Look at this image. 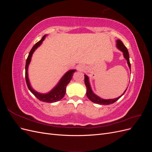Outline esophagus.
<instances>
[{
	"label": "esophagus",
	"instance_id": "esophagus-1",
	"mask_svg": "<svg viewBox=\"0 0 152 152\" xmlns=\"http://www.w3.org/2000/svg\"><path fill=\"white\" fill-rule=\"evenodd\" d=\"M86 69L85 66L84 65H79V66H78V70H80V71H84Z\"/></svg>",
	"mask_w": 152,
	"mask_h": 152
}]
</instances>
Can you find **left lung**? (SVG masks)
Returning <instances> with one entry per match:
<instances>
[{"instance_id": "obj_1", "label": "left lung", "mask_w": 152, "mask_h": 152, "mask_svg": "<svg viewBox=\"0 0 152 152\" xmlns=\"http://www.w3.org/2000/svg\"><path fill=\"white\" fill-rule=\"evenodd\" d=\"M117 48L120 49L121 51L123 52L124 54V58H125L127 61V63H128V65L129 66L130 69H131V63H130V61H129V52L127 50V49L126 48V47L125 45H124L123 42L121 40H117ZM84 82H85V84L86 86V88H87V98H88L92 102H93L94 103H97V104H104V105H107V104H112L113 103H115L117 101L119 98H120L121 96L126 93V90L124 91V93L122 94V95H121V96H119V97L117 98H115V99H103L102 98H99V96H96V94H94L93 93V92L91 90V87L90 86L89 84V79H88V77H87L86 75H84Z\"/></svg>"}]
</instances>
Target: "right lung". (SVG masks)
<instances>
[{
  "label": "right lung",
  "mask_w": 152,
  "mask_h": 152,
  "mask_svg": "<svg viewBox=\"0 0 152 152\" xmlns=\"http://www.w3.org/2000/svg\"><path fill=\"white\" fill-rule=\"evenodd\" d=\"M45 37V35H44L42 38V39H41L40 41H39L38 42H37L34 45L33 48H31V50L29 53L28 58L26 59V65H25V79H26V85L28 86V88L31 92V93L33 94L37 98L44 102L54 103V102H58V101L64 97V96H65L66 93V86L68 84L69 82H70L72 76L73 75V73L75 72V70H72L66 72L65 74L64 75V76L61 78V79L60 80V81H59L58 85L48 94L39 93L31 88L29 82L28 77V65L31 60L32 54L34 53V50L37 48L41 44H42V42L44 40Z\"/></svg>",
  "instance_id": "1"
}]
</instances>
